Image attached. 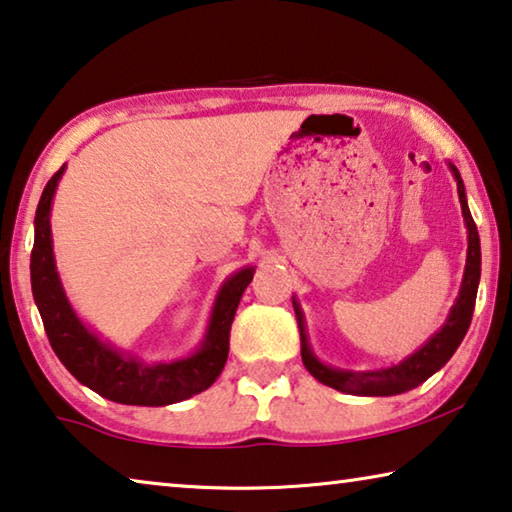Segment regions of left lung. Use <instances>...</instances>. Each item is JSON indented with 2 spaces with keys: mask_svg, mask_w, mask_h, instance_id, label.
<instances>
[{
  "mask_svg": "<svg viewBox=\"0 0 512 512\" xmlns=\"http://www.w3.org/2000/svg\"><path fill=\"white\" fill-rule=\"evenodd\" d=\"M454 177L458 181V197H460V208H463L465 224L469 231V245H467V267L463 276V288H460V297L456 299L454 308H451V315L447 324L433 335V338L426 342V345L415 351L413 356L401 360L399 365L385 367L379 372H342L333 370V367L322 365L317 360L311 349H308L306 333H304V320H301V311L295 304V313L299 320V331H301V360H304L306 370L311 372L317 381H322L329 388H335L340 392H347V395H370V397H390L399 395V392L413 390L417 385L424 383L431 374L440 370L447 360L454 356L460 342H463L465 333L469 329V322H472L474 304H476V290H479V279H481V242H479V231H476V224L472 220V213L467 208L465 199V186L463 179L454 165Z\"/></svg>",
  "mask_w": 512,
  "mask_h": 512,
  "instance_id": "8db88e82",
  "label": "left lung"
}]
</instances>
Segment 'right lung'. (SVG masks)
I'll return each instance as SVG.
<instances>
[{
    "instance_id": "add662e5",
    "label": "right lung",
    "mask_w": 512,
    "mask_h": 512,
    "mask_svg": "<svg viewBox=\"0 0 512 512\" xmlns=\"http://www.w3.org/2000/svg\"><path fill=\"white\" fill-rule=\"evenodd\" d=\"M63 170L65 167L47 181L43 197L38 201L36 240L31 249V290L54 354L61 358V363L74 379L117 404L167 406L211 388L224 370L233 317H236L240 297L251 283L254 270L251 267L240 270L224 283L213 308L206 340L195 356L161 365H145L138 363L136 358L122 356L120 351L99 342V338L79 322V317L67 304L61 281H58L49 208H52L56 183Z\"/></svg>"
}]
</instances>
